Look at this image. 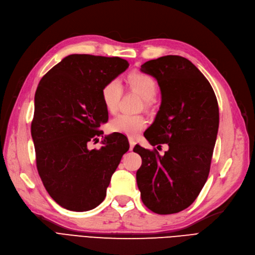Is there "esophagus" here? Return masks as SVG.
<instances>
[{
  "mask_svg": "<svg viewBox=\"0 0 255 255\" xmlns=\"http://www.w3.org/2000/svg\"><path fill=\"white\" fill-rule=\"evenodd\" d=\"M128 141H129V150H133V148L135 147V144H136L135 140L133 138H129Z\"/></svg>",
  "mask_w": 255,
  "mask_h": 255,
  "instance_id": "esophagus-1",
  "label": "esophagus"
}]
</instances>
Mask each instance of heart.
Returning <instances> with one entry per match:
<instances>
[{
  "instance_id": "1",
  "label": "heart",
  "mask_w": 255,
  "mask_h": 255,
  "mask_svg": "<svg viewBox=\"0 0 255 255\" xmlns=\"http://www.w3.org/2000/svg\"><path fill=\"white\" fill-rule=\"evenodd\" d=\"M128 84L134 91L146 101H152L157 92L155 80L147 74L133 73L128 76ZM122 85L119 79L109 80L102 89V100L109 113H115L119 107L122 96ZM147 120L142 116L119 114L109 122V128L116 133L136 137L146 128Z\"/></svg>"
}]
</instances>
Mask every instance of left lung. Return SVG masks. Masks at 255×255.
Listing matches in <instances>:
<instances>
[{"mask_svg": "<svg viewBox=\"0 0 255 255\" xmlns=\"http://www.w3.org/2000/svg\"><path fill=\"white\" fill-rule=\"evenodd\" d=\"M140 72L156 79L161 105L144 132L150 144L167 143L164 155L135 146L141 156L136 181L142 203L159 215L177 213L193 203L209 175L219 128V106L209 81L188 59L150 60Z\"/></svg>", "mask_w": 255, "mask_h": 255, "instance_id": "8db88e82", "label": "left lung"}]
</instances>
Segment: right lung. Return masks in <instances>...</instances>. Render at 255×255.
<instances>
[{"mask_svg":"<svg viewBox=\"0 0 255 255\" xmlns=\"http://www.w3.org/2000/svg\"><path fill=\"white\" fill-rule=\"evenodd\" d=\"M128 65L118 57L70 54L37 86L31 126L37 170L53 201L67 210L98 207L129 148L113 134L102 136L101 149L88 148L108 121L102 89Z\"/></svg>","mask_w":255,"mask_h":255,"instance_id":"obj_1","label":"right lung"}]
</instances>
